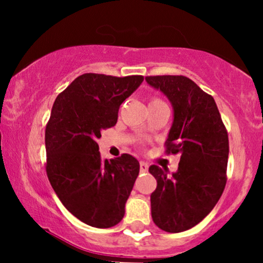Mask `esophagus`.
<instances>
[{
    "instance_id": "34e87169",
    "label": "esophagus",
    "mask_w": 263,
    "mask_h": 263,
    "mask_svg": "<svg viewBox=\"0 0 263 263\" xmlns=\"http://www.w3.org/2000/svg\"><path fill=\"white\" fill-rule=\"evenodd\" d=\"M140 171L142 173H146L148 171V164L146 162H140Z\"/></svg>"
}]
</instances>
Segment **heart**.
<instances>
[{
  "label": "heart",
  "instance_id": "b5f03b06",
  "mask_svg": "<svg viewBox=\"0 0 263 263\" xmlns=\"http://www.w3.org/2000/svg\"><path fill=\"white\" fill-rule=\"evenodd\" d=\"M158 104H164V102H163L161 99H158V98H153L149 102V105H158Z\"/></svg>",
  "mask_w": 263,
  "mask_h": 263
}]
</instances>
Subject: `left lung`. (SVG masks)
<instances>
[{
	"instance_id": "1",
	"label": "left lung",
	"mask_w": 263,
	"mask_h": 263,
	"mask_svg": "<svg viewBox=\"0 0 263 263\" xmlns=\"http://www.w3.org/2000/svg\"><path fill=\"white\" fill-rule=\"evenodd\" d=\"M151 86L170 99L173 125L165 141L167 155H180L178 171L152 164L157 179L151 194L155 224L167 232L192 229L213 210L224 192L229 136L213 96L183 75L146 77Z\"/></svg>"
}]
</instances>
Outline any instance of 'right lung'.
Segmentation results:
<instances>
[{"label": "right lung", "instance_id": "right-lung-1", "mask_svg": "<svg viewBox=\"0 0 263 263\" xmlns=\"http://www.w3.org/2000/svg\"><path fill=\"white\" fill-rule=\"evenodd\" d=\"M142 81V75H80L57 96L45 126L48 179L66 209L93 228L121 221L140 173L127 153L102 161L96 141L116 125L120 106Z\"/></svg>", "mask_w": 263, "mask_h": 263}]
</instances>
